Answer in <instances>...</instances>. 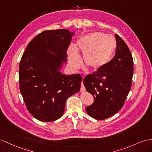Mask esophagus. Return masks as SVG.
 Wrapping results in <instances>:
<instances>
[{
  "label": "esophagus",
  "mask_w": 152,
  "mask_h": 152,
  "mask_svg": "<svg viewBox=\"0 0 152 152\" xmlns=\"http://www.w3.org/2000/svg\"><path fill=\"white\" fill-rule=\"evenodd\" d=\"M80 91H81V92H85V88L84 85H83V81H82V82H81Z\"/></svg>",
  "instance_id": "1"
}]
</instances>
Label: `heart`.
Wrapping results in <instances>:
<instances>
[{"instance_id":"obj_1","label":"heart","mask_w":152,"mask_h":152,"mask_svg":"<svg viewBox=\"0 0 152 152\" xmlns=\"http://www.w3.org/2000/svg\"><path fill=\"white\" fill-rule=\"evenodd\" d=\"M116 49L114 39L108 34L94 32L80 38L75 46L68 48V56L70 64L74 68L80 65V57L77 50L83 54L85 65L91 71L102 69L110 63Z\"/></svg>"}]
</instances>
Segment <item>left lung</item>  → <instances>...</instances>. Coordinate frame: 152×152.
<instances>
[{
	"mask_svg": "<svg viewBox=\"0 0 152 152\" xmlns=\"http://www.w3.org/2000/svg\"><path fill=\"white\" fill-rule=\"evenodd\" d=\"M115 56L107 66L84 77L86 90L94 97V103L85 109L92 118L105 119L122 108L132 87L134 61L126 43L115 34Z\"/></svg>",
	"mask_w": 152,
	"mask_h": 152,
	"instance_id": "left-lung-1",
	"label": "left lung"
}]
</instances>
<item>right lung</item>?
<instances>
[{"mask_svg":"<svg viewBox=\"0 0 152 152\" xmlns=\"http://www.w3.org/2000/svg\"><path fill=\"white\" fill-rule=\"evenodd\" d=\"M74 33L48 30L27 45L19 65L20 91L31 115L41 121H54L63 115L65 102L80 90L82 77L60 72L67 61Z\"/></svg>","mask_w":152,"mask_h":152,"instance_id":"right-lung-1","label":"right lung"}]
</instances>
